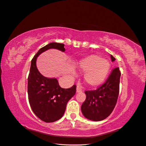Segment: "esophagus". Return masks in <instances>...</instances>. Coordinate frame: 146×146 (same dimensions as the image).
I'll return each instance as SVG.
<instances>
[{
  "label": "esophagus",
  "instance_id": "obj_1",
  "mask_svg": "<svg viewBox=\"0 0 146 146\" xmlns=\"http://www.w3.org/2000/svg\"><path fill=\"white\" fill-rule=\"evenodd\" d=\"M82 92V87L80 85H78V86L76 87V92L79 93V92Z\"/></svg>",
  "mask_w": 146,
  "mask_h": 146
}]
</instances>
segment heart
<instances>
[{
    "instance_id": "b5f03b06",
    "label": "heart",
    "mask_w": 146,
    "mask_h": 146,
    "mask_svg": "<svg viewBox=\"0 0 146 146\" xmlns=\"http://www.w3.org/2000/svg\"><path fill=\"white\" fill-rule=\"evenodd\" d=\"M78 68L80 72L86 73L84 80L87 85L95 87L106 81L110 72L111 64L101 56L92 54L80 60Z\"/></svg>"
}]
</instances>
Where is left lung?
<instances>
[{
    "label": "left lung",
    "mask_w": 146,
    "mask_h": 146,
    "mask_svg": "<svg viewBox=\"0 0 146 146\" xmlns=\"http://www.w3.org/2000/svg\"><path fill=\"white\" fill-rule=\"evenodd\" d=\"M112 62L115 58L110 56ZM121 72L116 67L112 70L105 83L95 90L86 91V99L81 106L83 115L94 121L104 120L113 110L119 91Z\"/></svg>",
    "instance_id": "8db88e82"
}]
</instances>
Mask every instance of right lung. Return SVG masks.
<instances>
[{"instance_id":"1","label":"right lung","mask_w":146,"mask_h":146,"mask_svg":"<svg viewBox=\"0 0 146 146\" xmlns=\"http://www.w3.org/2000/svg\"><path fill=\"white\" fill-rule=\"evenodd\" d=\"M50 48L65 51L64 44L52 42L41 48L31 60L28 78V96L31 109L40 119L53 123L64 114L67 102L76 93V86L62 88L56 78H48L42 75L36 67L39 54Z\"/></svg>"}]
</instances>
